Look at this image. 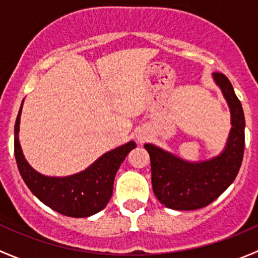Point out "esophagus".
<instances>
[{
  "label": "esophagus",
  "instance_id": "34e87169",
  "mask_svg": "<svg viewBox=\"0 0 258 258\" xmlns=\"http://www.w3.org/2000/svg\"><path fill=\"white\" fill-rule=\"evenodd\" d=\"M139 140H140V139H139Z\"/></svg>",
  "mask_w": 258,
  "mask_h": 258
}]
</instances>
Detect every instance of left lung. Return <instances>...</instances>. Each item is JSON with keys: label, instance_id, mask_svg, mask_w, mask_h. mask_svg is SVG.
I'll return each instance as SVG.
<instances>
[{"label": "left lung", "instance_id": "8db88e82", "mask_svg": "<svg viewBox=\"0 0 258 258\" xmlns=\"http://www.w3.org/2000/svg\"><path fill=\"white\" fill-rule=\"evenodd\" d=\"M231 110V128L227 146L218 157L189 163L146 144L151 158L153 194L158 201L172 210L189 211L209 206L235 181L244 152V116L240 100L230 80L220 72L213 74Z\"/></svg>", "mask_w": 258, "mask_h": 258}]
</instances>
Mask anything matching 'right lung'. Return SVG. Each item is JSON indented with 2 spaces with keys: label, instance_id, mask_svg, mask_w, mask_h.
<instances>
[{
  "label": "right lung",
  "instance_id": "right-lung-1",
  "mask_svg": "<svg viewBox=\"0 0 258 258\" xmlns=\"http://www.w3.org/2000/svg\"><path fill=\"white\" fill-rule=\"evenodd\" d=\"M21 110L22 106L15 124V157L18 171L31 192L49 209L69 217H88L105 209L112 196L117 170L136 144L131 141L105 153L77 175L47 177L36 172L23 157L18 142Z\"/></svg>",
  "mask_w": 258,
  "mask_h": 258
}]
</instances>
